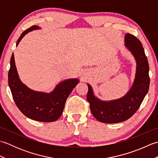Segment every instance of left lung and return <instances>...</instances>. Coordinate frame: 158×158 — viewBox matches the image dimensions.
<instances>
[{
	"label": "left lung",
	"instance_id": "obj_1",
	"mask_svg": "<svg viewBox=\"0 0 158 158\" xmlns=\"http://www.w3.org/2000/svg\"><path fill=\"white\" fill-rule=\"evenodd\" d=\"M125 45L136 60V73L134 84L130 91L122 98L101 101L94 96L89 84L87 100L92 115L99 122L106 123L122 122L130 118L139 109L148 92L150 78L149 64L142 43L135 36L127 33Z\"/></svg>",
	"mask_w": 158,
	"mask_h": 158
}]
</instances>
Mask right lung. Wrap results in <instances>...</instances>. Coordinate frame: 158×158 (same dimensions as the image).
I'll list each match as a JSON object with an SVG mask.
<instances>
[{
    "mask_svg": "<svg viewBox=\"0 0 158 158\" xmlns=\"http://www.w3.org/2000/svg\"><path fill=\"white\" fill-rule=\"evenodd\" d=\"M39 28L37 26H32L23 31L17 41L16 46L27 33ZM8 82L15 105L23 115L39 122H52L61 116L66 100L79 83V80H65L59 83L49 94L33 91L20 81L13 53L10 60Z\"/></svg>",
    "mask_w": 158,
    "mask_h": 158,
    "instance_id": "right-lung-1",
    "label": "right lung"
}]
</instances>
